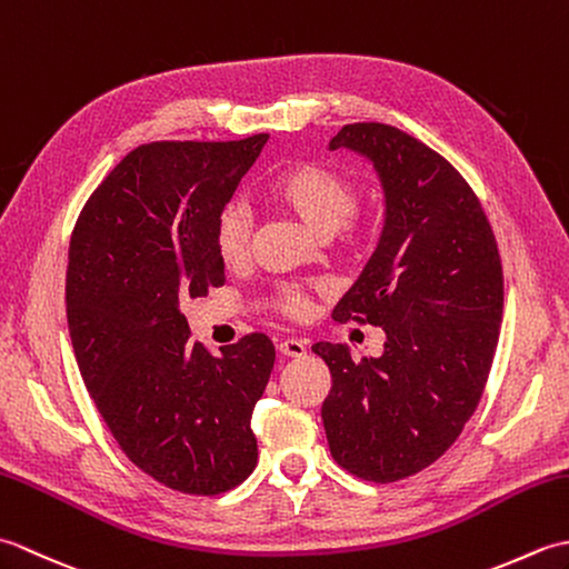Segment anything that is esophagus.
<instances>
[{"label": "esophagus", "instance_id": "1", "mask_svg": "<svg viewBox=\"0 0 569 569\" xmlns=\"http://www.w3.org/2000/svg\"><path fill=\"white\" fill-rule=\"evenodd\" d=\"M278 352L283 357H303L306 355V342L303 340H278Z\"/></svg>", "mask_w": 569, "mask_h": 569}]
</instances>
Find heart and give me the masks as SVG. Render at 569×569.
<instances>
[{
  "label": "heart",
  "instance_id": "obj_1",
  "mask_svg": "<svg viewBox=\"0 0 569 569\" xmlns=\"http://www.w3.org/2000/svg\"><path fill=\"white\" fill-rule=\"evenodd\" d=\"M359 196L361 190L352 173L322 161L296 163L278 176L269 188V198L278 208L296 214L318 237L337 234L345 241L355 239L357 234L355 210ZM251 212L241 200L227 202L217 212L212 241L217 259L227 269H239L247 263L251 251ZM320 291L322 288L318 286L281 281L271 288L269 306L276 316L291 322H303L310 318L312 298Z\"/></svg>",
  "mask_w": 569,
  "mask_h": 569
}]
</instances>
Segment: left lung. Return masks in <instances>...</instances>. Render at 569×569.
Returning <instances> with one entry per match:
<instances>
[{
    "label": "left lung",
    "mask_w": 569,
    "mask_h": 569,
    "mask_svg": "<svg viewBox=\"0 0 569 569\" xmlns=\"http://www.w3.org/2000/svg\"><path fill=\"white\" fill-rule=\"evenodd\" d=\"M330 149L373 161L386 224L337 322L383 328L379 359L312 347L332 373L322 422L335 462L389 485L430 467L485 393L503 312L499 244L477 192L416 137L381 122L345 124Z\"/></svg>",
    "instance_id": "8db88e82"
}]
</instances>
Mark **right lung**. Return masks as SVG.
<instances>
[{
	"mask_svg": "<svg viewBox=\"0 0 569 569\" xmlns=\"http://www.w3.org/2000/svg\"><path fill=\"white\" fill-rule=\"evenodd\" d=\"M266 141L143 143L94 188L70 234L66 310L82 381L131 462L196 497L239 487L259 457L251 413L273 342L251 332L212 357L180 306L224 286L214 220Z\"/></svg>",
	"mask_w": 569,
	"mask_h": 569,
	"instance_id": "right-lung-1",
	"label": "right lung"
}]
</instances>
